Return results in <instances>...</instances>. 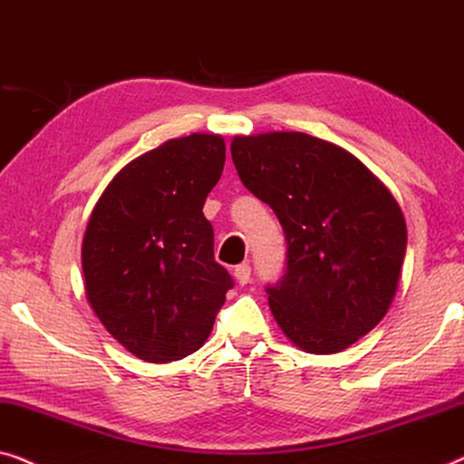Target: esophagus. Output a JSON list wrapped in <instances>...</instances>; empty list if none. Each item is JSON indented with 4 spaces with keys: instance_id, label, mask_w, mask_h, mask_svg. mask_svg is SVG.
Masks as SVG:
<instances>
[{
    "instance_id": "obj_1",
    "label": "esophagus",
    "mask_w": 464,
    "mask_h": 464,
    "mask_svg": "<svg viewBox=\"0 0 464 464\" xmlns=\"http://www.w3.org/2000/svg\"><path fill=\"white\" fill-rule=\"evenodd\" d=\"M250 276H252V269H250V265H247V263H241V265L235 266L233 277L239 285H246L247 282H250Z\"/></svg>"
}]
</instances>
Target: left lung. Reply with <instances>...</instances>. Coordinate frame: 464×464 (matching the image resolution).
I'll return each instance as SVG.
<instances>
[{
    "label": "left lung",
    "mask_w": 464,
    "mask_h": 464,
    "mask_svg": "<svg viewBox=\"0 0 464 464\" xmlns=\"http://www.w3.org/2000/svg\"><path fill=\"white\" fill-rule=\"evenodd\" d=\"M241 182L271 206L288 254L266 285L273 317L306 353H338L387 315L406 256V220L355 155L303 132L235 136Z\"/></svg>",
    "instance_id": "obj_1"
}]
</instances>
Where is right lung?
Segmentation results:
<instances>
[{
  "instance_id": "1",
  "label": "right lung",
  "mask_w": 464,
  "mask_h": 464,
  "mask_svg": "<svg viewBox=\"0 0 464 464\" xmlns=\"http://www.w3.org/2000/svg\"><path fill=\"white\" fill-rule=\"evenodd\" d=\"M223 168V136L172 139L123 166L90 214L82 244L88 303L139 360L195 353L233 288L201 212Z\"/></svg>"
}]
</instances>
